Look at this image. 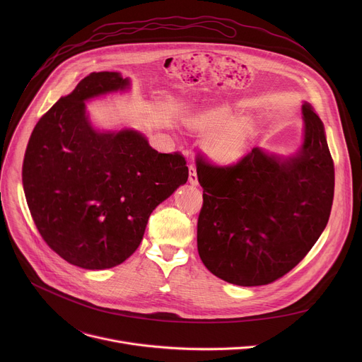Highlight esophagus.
I'll use <instances>...</instances> for the list:
<instances>
[{"instance_id":"1","label":"esophagus","mask_w":362,"mask_h":362,"mask_svg":"<svg viewBox=\"0 0 362 362\" xmlns=\"http://www.w3.org/2000/svg\"><path fill=\"white\" fill-rule=\"evenodd\" d=\"M189 182L192 185H197V175H196V169L193 165L189 166Z\"/></svg>"}]
</instances>
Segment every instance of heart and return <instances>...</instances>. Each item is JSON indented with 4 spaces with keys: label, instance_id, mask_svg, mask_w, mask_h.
<instances>
[{
    "label": "heart",
    "instance_id": "heart-1",
    "mask_svg": "<svg viewBox=\"0 0 362 362\" xmlns=\"http://www.w3.org/2000/svg\"><path fill=\"white\" fill-rule=\"evenodd\" d=\"M225 123L226 116L219 112L200 116L194 120V126L204 132H216L222 129ZM209 148L216 159L222 162H230L239 156V153L242 150V139L235 133L218 134L209 141Z\"/></svg>",
    "mask_w": 362,
    "mask_h": 362
}]
</instances>
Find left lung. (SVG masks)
Instances as JSON below:
<instances>
[{
    "mask_svg": "<svg viewBox=\"0 0 362 362\" xmlns=\"http://www.w3.org/2000/svg\"><path fill=\"white\" fill-rule=\"evenodd\" d=\"M299 153L281 160L252 148L233 165L202 154L203 187L197 252L215 276L240 286L268 285L293 269L324 232L334 200L335 170L321 119L302 106Z\"/></svg>",
    "mask_w": 362,
    "mask_h": 362,
    "instance_id": "8db88e82",
    "label": "left lung"
}]
</instances>
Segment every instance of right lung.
Segmentation results:
<instances>
[{
	"mask_svg": "<svg viewBox=\"0 0 362 362\" xmlns=\"http://www.w3.org/2000/svg\"><path fill=\"white\" fill-rule=\"evenodd\" d=\"M127 84L119 73H90L42 115L24 154V193L41 238L84 269L124 262L154 208L189 177L182 153H159L133 130L90 126L84 100Z\"/></svg>",
	"mask_w": 362,
	"mask_h": 362,
	"instance_id": "add662e5",
	"label": "right lung"
}]
</instances>
